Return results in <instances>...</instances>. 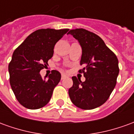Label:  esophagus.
Returning <instances> with one entry per match:
<instances>
[{"label":"esophagus","instance_id":"1","mask_svg":"<svg viewBox=\"0 0 134 134\" xmlns=\"http://www.w3.org/2000/svg\"><path fill=\"white\" fill-rule=\"evenodd\" d=\"M64 78H66V75H62V80H64Z\"/></svg>","mask_w":134,"mask_h":134}]
</instances>
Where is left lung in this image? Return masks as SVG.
<instances>
[{"mask_svg":"<svg viewBox=\"0 0 134 134\" xmlns=\"http://www.w3.org/2000/svg\"><path fill=\"white\" fill-rule=\"evenodd\" d=\"M82 47L79 70L83 73L85 81L72 77L73 85L69 89L72 103L83 110H91L105 103L116 85L119 73L118 60L102 38L84 29L70 30Z\"/></svg>","mask_w":134,"mask_h":134,"instance_id":"left-lung-1","label":"left lung"}]
</instances>
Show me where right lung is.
<instances>
[{
	"mask_svg": "<svg viewBox=\"0 0 134 134\" xmlns=\"http://www.w3.org/2000/svg\"><path fill=\"white\" fill-rule=\"evenodd\" d=\"M69 31L42 29L31 34L13 52L8 64L10 84L17 100L29 109L45 106L61 80V74L52 70L48 79L40 71L52 57L56 43Z\"/></svg>",
	"mask_w": 134,
	"mask_h": 134,
	"instance_id": "obj_1",
	"label": "right lung"
}]
</instances>
